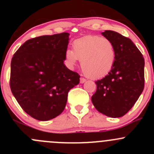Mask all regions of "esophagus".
I'll return each instance as SVG.
<instances>
[{
    "label": "esophagus",
    "mask_w": 154,
    "mask_h": 154,
    "mask_svg": "<svg viewBox=\"0 0 154 154\" xmlns=\"http://www.w3.org/2000/svg\"><path fill=\"white\" fill-rule=\"evenodd\" d=\"M86 81V80L85 78H83V77H80V83H85V82Z\"/></svg>",
    "instance_id": "obj_1"
}]
</instances>
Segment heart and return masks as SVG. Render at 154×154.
Instances as JSON below:
<instances>
[{
    "mask_svg": "<svg viewBox=\"0 0 154 154\" xmlns=\"http://www.w3.org/2000/svg\"><path fill=\"white\" fill-rule=\"evenodd\" d=\"M73 49L66 51V63L74 66L81 60L82 71L91 79L105 77L111 71L116 58V51L112 42L99 35H86L73 42Z\"/></svg>",
    "mask_w": 154,
    "mask_h": 154,
    "instance_id": "1",
    "label": "heart"
}]
</instances>
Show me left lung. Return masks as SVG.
<instances>
[{
	"label": "left lung",
	"mask_w": 154,
	"mask_h": 154,
	"mask_svg": "<svg viewBox=\"0 0 154 154\" xmlns=\"http://www.w3.org/2000/svg\"><path fill=\"white\" fill-rule=\"evenodd\" d=\"M102 35L114 44V66L101 80L95 82L97 90L91 97L96 109L111 118L124 116L136 103L144 86V60L129 38L112 30Z\"/></svg>",
	"instance_id": "8db88e82"
}]
</instances>
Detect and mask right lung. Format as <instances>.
<instances>
[{"label":"right lung","mask_w":154,"mask_h":154,"mask_svg":"<svg viewBox=\"0 0 154 154\" xmlns=\"http://www.w3.org/2000/svg\"><path fill=\"white\" fill-rule=\"evenodd\" d=\"M68 32L42 35L26 41L11 61L12 94L26 113L38 121L61 114L68 93L80 83V75L65 66Z\"/></svg>","instance_id":"right-lung-1"}]
</instances>
